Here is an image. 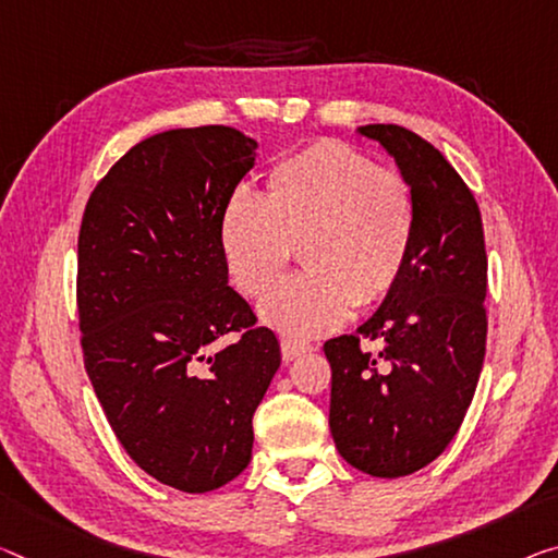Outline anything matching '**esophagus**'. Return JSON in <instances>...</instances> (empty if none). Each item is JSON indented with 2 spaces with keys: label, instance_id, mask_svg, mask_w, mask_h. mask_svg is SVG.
<instances>
[{
  "label": "esophagus",
  "instance_id": "1",
  "mask_svg": "<svg viewBox=\"0 0 558 558\" xmlns=\"http://www.w3.org/2000/svg\"><path fill=\"white\" fill-rule=\"evenodd\" d=\"M314 347L308 344V341H299V339H291V337H284L281 339V356H284V362H294L296 356L306 354V351H312Z\"/></svg>",
  "mask_w": 558,
  "mask_h": 558
}]
</instances>
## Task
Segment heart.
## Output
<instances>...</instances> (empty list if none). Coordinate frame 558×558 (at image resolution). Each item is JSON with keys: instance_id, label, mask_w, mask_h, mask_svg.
<instances>
[{"instance_id": "b5f03b06", "label": "heart", "mask_w": 558, "mask_h": 558, "mask_svg": "<svg viewBox=\"0 0 558 558\" xmlns=\"http://www.w3.org/2000/svg\"><path fill=\"white\" fill-rule=\"evenodd\" d=\"M414 236L407 177L337 140L277 159L264 194L231 192L219 217L221 256L246 296L269 294L302 242L308 269L262 304L264 322L296 339L337 329L354 306L384 302L404 277Z\"/></svg>"}]
</instances>
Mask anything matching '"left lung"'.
<instances>
[{
  "mask_svg": "<svg viewBox=\"0 0 558 558\" xmlns=\"http://www.w3.org/2000/svg\"><path fill=\"white\" fill-rule=\"evenodd\" d=\"M414 190L416 236L404 277L356 333L324 344L329 428L351 466L397 478L439 457L474 399L486 354L482 211L444 154L397 124H366ZM379 340L368 352L361 341Z\"/></svg>",
  "mask_w": 558,
  "mask_h": 558,
  "instance_id": "1",
  "label": "left lung"
}]
</instances>
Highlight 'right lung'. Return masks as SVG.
I'll use <instances>...</instances> for the list:
<instances>
[{
	"mask_svg": "<svg viewBox=\"0 0 558 558\" xmlns=\"http://www.w3.org/2000/svg\"><path fill=\"white\" fill-rule=\"evenodd\" d=\"M254 159L256 142L231 126L154 134L107 171L82 217L84 368L134 464L186 494L250 464L252 416L281 364L219 246L221 209ZM227 332L240 339L219 348Z\"/></svg>",
	"mask_w": 558,
	"mask_h": 558,
	"instance_id": "right-lung-1",
	"label": "right lung"
}]
</instances>
